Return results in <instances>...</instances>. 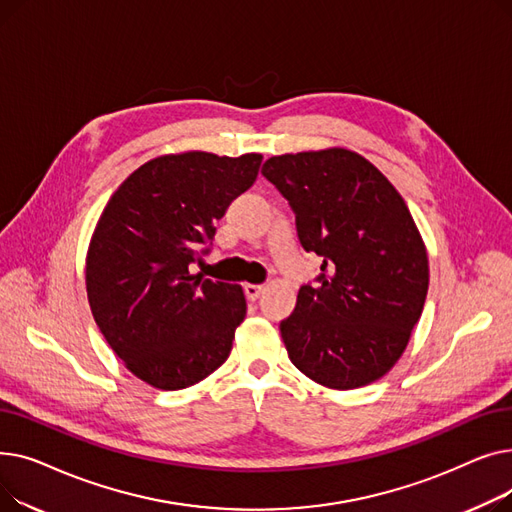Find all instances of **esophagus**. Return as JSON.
<instances>
[{"label":"esophagus","mask_w":512,"mask_h":512,"mask_svg":"<svg viewBox=\"0 0 512 512\" xmlns=\"http://www.w3.org/2000/svg\"><path fill=\"white\" fill-rule=\"evenodd\" d=\"M263 290H265L263 284H245V294H247V299H251V301H257Z\"/></svg>","instance_id":"esophagus-1"}]
</instances>
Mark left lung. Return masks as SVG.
I'll return each instance as SVG.
<instances>
[{
  "label": "left lung",
  "instance_id": "8db88e82",
  "mask_svg": "<svg viewBox=\"0 0 512 512\" xmlns=\"http://www.w3.org/2000/svg\"><path fill=\"white\" fill-rule=\"evenodd\" d=\"M261 174L288 201L301 247L321 257L280 324L290 361L336 390L380 380L407 348L429 284L407 203L348 149L270 157Z\"/></svg>",
  "mask_w": 512,
  "mask_h": 512
}]
</instances>
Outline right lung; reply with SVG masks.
Returning a JSON list of instances; mask_svg holds the SVG:
<instances>
[{"mask_svg": "<svg viewBox=\"0 0 512 512\" xmlns=\"http://www.w3.org/2000/svg\"><path fill=\"white\" fill-rule=\"evenodd\" d=\"M259 153L191 151L147 161L105 205L87 255V294L112 351L143 382L182 390L232 351L247 315L238 284L193 276L215 224L253 186Z\"/></svg>", "mask_w": 512, "mask_h": 512, "instance_id": "1", "label": "right lung"}]
</instances>
